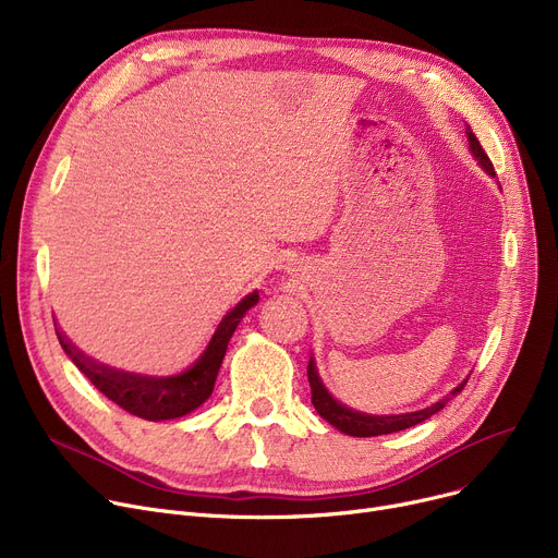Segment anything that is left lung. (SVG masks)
Instances as JSON below:
<instances>
[{"label": "left lung", "mask_w": 558, "mask_h": 558, "mask_svg": "<svg viewBox=\"0 0 558 558\" xmlns=\"http://www.w3.org/2000/svg\"><path fill=\"white\" fill-rule=\"evenodd\" d=\"M468 135V144H471V151L473 156L477 158V162L484 167V171H488L490 175H495V169H493V162L490 158L486 156V151L482 149L480 140L475 137V133L471 131V126H468L465 131ZM307 379H310V389H312V404L316 412L324 416L330 425H335L339 432L348 434V436H379V434H391V432H400V429H407V427H414L423 421H427L429 416H434L436 412H441V409L457 396L461 393V389L465 387L468 377L463 379V383L452 389L450 396L441 398L436 404L427 407V409H421V412H412V414H398V416H368V414H360V412H353V409H348L345 404L337 402L328 389L324 387V383L318 379V373H316V366H314V360H310L307 364Z\"/></svg>", "instance_id": "8db88e82"}]
</instances>
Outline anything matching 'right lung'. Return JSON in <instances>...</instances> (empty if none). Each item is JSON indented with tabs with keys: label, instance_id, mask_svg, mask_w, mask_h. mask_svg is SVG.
Masks as SVG:
<instances>
[{
	"label": "right lung",
	"instance_id": "add662e5",
	"mask_svg": "<svg viewBox=\"0 0 558 558\" xmlns=\"http://www.w3.org/2000/svg\"><path fill=\"white\" fill-rule=\"evenodd\" d=\"M259 301L257 291L242 299L234 305L217 326L208 348L203 350V355L196 360L194 366H190L181 375L171 377H146L135 373H124L117 368H108L90 357H85L72 341H68L61 332L56 330L58 341H61L68 357L76 364V368L90 379V383L114 404H120L124 412L144 418V421H169L181 418L196 407H201L205 400L213 396L215 379L219 375L228 341L242 320V316Z\"/></svg>",
	"mask_w": 558,
	"mask_h": 558
}]
</instances>
